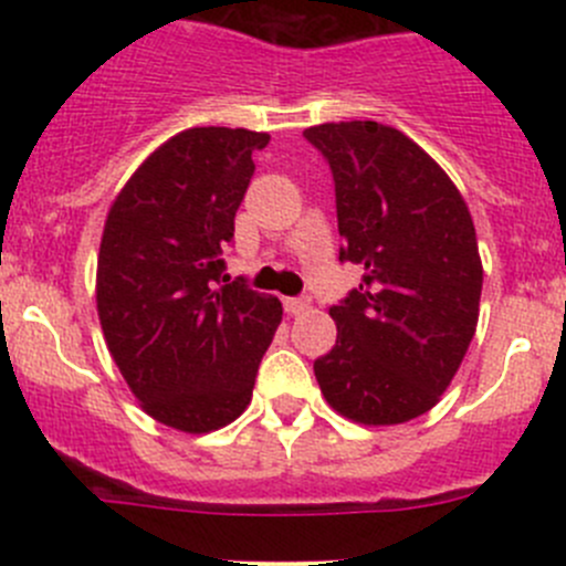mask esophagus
<instances>
[{
	"mask_svg": "<svg viewBox=\"0 0 566 566\" xmlns=\"http://www.w3.org/2000/svg\"><path fill=\"white\" fill-rule=\"evenodd\" d=\"M310 298H284V312H287V315H301V312L310 310Z\"/></svg>",
	"mask_w": 566,
	"mask_h": 566,
	"instance_id": "obj_1",
	"label": "esophagus"
}]
</instances>
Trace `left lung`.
<instances>
[{
  "label": "left lung",
  "instance_id": "8db88e82",
  "mask_svg": "<svg viewBox=\"0 0 566 566\" xmlns=\"http://www.w3.org/2000/svg\"><path fill=\"white\" fill-rule=\"evenodd\" d=\"M334 172L339 260L364 282L328 315L336 345L315 361L325 402L389 427L436 408L479 319L482 256L471 210L413 139L373 119L304 130Z\"/></svg>",
  "mask_w": 566,
  "mask_h": 566
}]
</instances>
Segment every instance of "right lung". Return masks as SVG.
Segmentation results:
<instances>
[{"label": "right lung", "mask_w": 566, "mask_h": 566, "mask_svg": "<svg viewBox=\"0 0 566 566\" xmlns=\"http://www.w3.org/2000/svg\"><path fill=\"white\" fill-rule=\"evenodd\" d=\"M268 139L219 125L180 130L139 164L106 216L95 273L106 347L142 410L188 436L249 408L282 323L279 298L221 284L251 156Z\"/></svg>", "instance_id": "right-lung-1"}]
</instances>
